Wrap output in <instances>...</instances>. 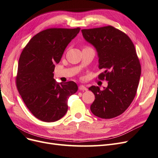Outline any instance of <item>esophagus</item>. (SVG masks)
<instances>
[{
  "label": "esophagus",
  "instance_id": "esophagus-1",
  "mask_svg": "<svg viewBox=\"0 0 158 158\" xmlns=\"http://www.w3.org/2000/svg\"><path fill=\"white\" fill-rule=\"evenodd\" d=\"M79 89L80 90H82V91H87L88 90V89L85 88L84 85H79Z\"/></svg>",
  "mask_w": 158,
  "mask_h": 158
}]
</instances>
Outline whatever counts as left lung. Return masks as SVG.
I'll return each instance as SVG.
<instances>
[{
	"label": "left lung",
	"instance_id": "1",
	"mask_svg": "<svg viewBox=\"0 0 158 158\" xmlns=\"http://www.w3.org/2000/svg\"><path fill=\"white\" fill-rule=\"evenodd\" d=\"M84 39L96 49L99 68L104 71L98 76L108 81L103 90L92 85L95 95L91 111L102 118L120 115L135 98L141 74V66L135 45L126 33L111 26L84 29Z\"/></svg>",
	"mask_w": 158,
	"mask_h": 158
}]
</instances>
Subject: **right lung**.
<instances>
[{
  "label": "right lung",
  "mask_w": 158,
  "mask_h": 158,
  "mask_svg": "<svg viewBox=\"0 0 158 158\" xmlns=\"http://www.w3.org/2000/svg\"><path fill=\"white\" fill-rule=\"evenodd\" d=\"M80 27L49 28L33 36L23 48L18 61L16 87L23 102L37 118L44 122L59 120L68 110V99L78 90L73 81L57 84L53 78L59 63Z\"/></svg>",
  "instance_id": "obj_1"
}]
</instances>
